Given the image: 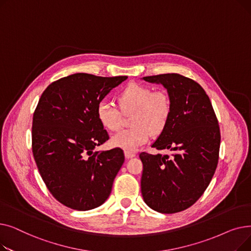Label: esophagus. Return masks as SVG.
<instances>
[{
	"instance_id": "esophagus-1",
	"label": "esophagus",
	"mask_w": 251,
	"mask_h": 251,
	"mask_svg": "<svg viewBox=\"0 0 251 251\" xmlns=\"http://www.w3.org/2000/svg\"><path fill=\"white\" fill-rule=\"evenodd\" d=\"M136 155L135 152L130 151H125V156L126 159H131V157H134Z\"/></svg>"
}]
</instances>
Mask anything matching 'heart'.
Wrapping results in <instances>:
<instances>
[{
	"label": "heart",
	"mask_w": 251,
	"mask_h": 251,
	"mask_svg": "<svg viewBox=\"0 0 251 251\" xmlns=\"http://www.w3.org/2000/svg\"><path fill=\"white\" fill-rule=\"evenodd\" d=\"M117 99L123 114L132 113L130 118L132 127L122 130L112 137L111 143L116 148L126 151L137 150L148 142L151 132H163L172 116V99L165 89L152 90L148 85L130 83L119 92ZM97 116L104 129L113 132L120 129L122 114L112 102L100 101Z\"/></svg>",
	"instance_id": "1"
}]
</instances>
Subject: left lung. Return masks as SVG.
I'll return each mask as SVG.
<instances>
[{
    "label": "left lung",
    "mask_w": 251,
    "mask_h": 251,
    "mask_svg": "<svg viewBox=\"0 0 251 251\" xmlns=\"http://www.w3.org/2000/svg\"><path fill=\"white\" fill-rule=\"evenodd\" d=\"M143 79L162 83L172 99V116L151 148L170 150L173 155L139 154L142 197L156 212L179 213L199 201L215 174L221 143L218 119L206 92L192 79L177 73Z\"/></svg>",
    "instance_id": "left-lung-1"
}]
</instances>
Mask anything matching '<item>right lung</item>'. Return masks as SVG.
<instances>
[{"instance_id": "right-lung-1", "label": "right lung", "mask_w": 251, "mask_h": 251, "mask_svg": "<svg viewBox=\"0 0 251 251\" xmlns=\"http://www.w3.org/2000/svg\"><path fill=\"white\" fill-rule=\"evenodd\" d=\"M127 76L76 73L50 83L32 119V153L46 186L62 204L88 210L109 197L124 163L120 148L94 151L109 139L97 108Z\"/></svg>"}]
</instances>
